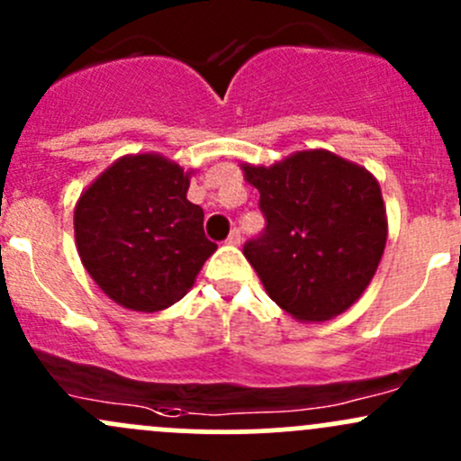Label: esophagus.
<instances>
[{
	"instance_id": "34e87169",
	"label": "esophagus",
	"mask_w": 461,
	"mask_h": 461,
	"mask_svg": "<svg viewBox=\"0 0 461 461\" xmlns=\"http://www.w3.org/2000/svg\"><path fill=\"white\" fill-rule=\"evenodd\" d=\"M240 240H243V234H240L239 227H234V230L230 231V236H227V243H230V245H240Z\"/></svg>"
}]
</instances>
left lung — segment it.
I'll return each instance as SVG.
<instances>
[{"mask_svg": "<svg viewBox=\"0 0 461 461\" xmlns=\"http://www.w3.org/2000/svg\"><path fill=\"white\" fill-rule=\"evenodd\" d=\"M267 227L243 247L269 298L304 322L347 312L384 254L386 210L369 169L329 149H304L271 167L243 166Z\"/></svg>", "mask_w": 461, "mask_h": 461, "instance_id": "obj_1", "label": "left lung"}]
</instances>
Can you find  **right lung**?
<instances>
[{
    "label": "right lung",
    "instance_id": "obj_1",
    "mask_svg": "<svg viewBox=\"0 0 461 461\" xmlns=\"http://www.w3.org/2000/svg\"><path fill=\"white\" fill-rule=\"evenodd\" d=\"M190 174L161 154H128L79 196V258L108 298L132 312H161L192 289L216 251L203 210L187 201Z\"/></svg>",
    "mask_w": 461,
    "mask_h": 461
}]
</instances>
